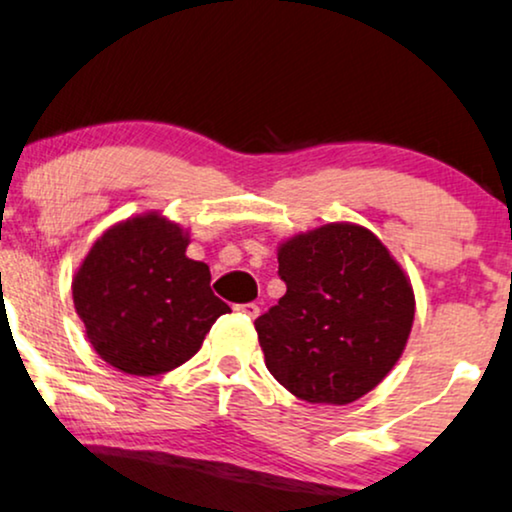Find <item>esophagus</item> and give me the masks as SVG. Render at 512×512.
Returning <instances> with one entry per match:
<instances>
[{
	"mask_svg": "<svg viewBox=\"0 0 512 512\" xmlns=\"http://www.w3.org/2000/svg\"><path fill=\"white\" fill-rule=\"evenodd\" d=\"M239 311H242L244 315H249V318L254 320V318H258V313H261V306H258V304H244V306H239Z\"/></svg>",
	"mask_w": 512,
	"mask_h": 512,
	"instance_id": "obj_1",
	"label": "esophagus"
}]
</instances>
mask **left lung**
Instances as JSON below:
<instances>
[{"mask_svg": "<svg viewBox=\"0 0 512 512\" xmlns=\"http://www.w3.org/2000/svg\"><path fill=\"white\" fill-rule=\"evenodd\" d=\"M287 294L256 320L266 368L296 399L346 406L406 349L415 294L375 232L327 223L277 246Z\"/></svg>", "mask_w": 512, "mask_h": 512, "instance_id": "obj_1", "label": "left lung"}]
</instances>
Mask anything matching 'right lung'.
<instances>
[{
    "instance_id": "add662e5",
    "label": "right lung",
    "mask_w": 512,
    "mask_h": 512,
    "mask_svg": "<svg viewBox=\"0 0 512 512\" xmlns=\"http://www.w3.org/2000/svg\"><path fill=\"white\" fill-rule=\"evenodd\" d=\"M189 230L161 211L104 230L75 270L73 306L87 342L125 375L154 377L194 356L220 315L211 270L185 251Z\"/></svg>"
}]
</instances>
